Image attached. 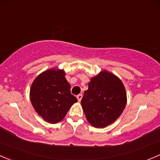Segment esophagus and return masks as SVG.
<instances>
[{
	"mask_svg": "<svg viewBox=\"0 0 160 160\" xmlns=\"http://www.w3.org/2000/svg\"><path fill=\"white\" fill-rule=\"evenodd\" d=\"M82 97H83V95H82V94H79V95L77 96V100H78V101H79V102H80V101H81V99H82Z\"/></svg>",
	"mask_w": 160,
	"mask_h": 160,
	"instance_id": "esophagus-1",
	"label": "esophagus"
}]
</instances>
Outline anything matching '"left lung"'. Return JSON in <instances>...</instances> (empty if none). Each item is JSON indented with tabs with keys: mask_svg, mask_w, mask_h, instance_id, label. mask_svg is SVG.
I'll return each instance as SVG.
<instances>
[{
	"mask_svg": "<svg viewBox=\"0 0 160 160\" xmlns=\"http://www.w3.org/2000/svg\"><path fill=\"white\" fill-rule=\"evenodd\" d=\"M127 102L122 82L113 73L104 70L90 79L81 106L90 125L104 128L119 118Z\"/></svg>",
	"mask_w": 160,
	"mask_h": 160,
	"instance_id": "left-lung-1",
	"label": "left lung"
}]
</instances>
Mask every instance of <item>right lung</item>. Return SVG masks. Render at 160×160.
I'll return each mask as SVG.
<instances>
[{
  "instance_id": "add662e5",
  "label": "right lung",
  "mask_w": 160,
  "mask_h": 160,
  "mask_svg": "<svg viewBox=\"0 0 160 160\" xmlns=\"http://www.w3.org/2000/svg\"><path fill=\"white\" fill-rule=\"evenodd\" d=\"M63 70L51 68L35 78L30 99L35 111L45 121L58 123L63 120L77 99L70 93V85Z\"/></svg>"
}]
</instances>
